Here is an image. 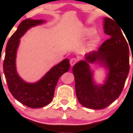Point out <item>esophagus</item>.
Listing matches in <instances>:
<instances>
[{"mask_svg": "<svg viewBox=\"0 0 133 133\" xmlns=\"http://www.w3.org/2000/svg\"><path fill=\"white\" fill-rule=\"evenodd\" d=\"M77 62V59L76 58H72V59L70 60V64H71V66H73L74 64H76Z\"/></svg>", "mask_w": 133, "mask_h": 133, "instance_id": "1", "label": "esophagus"}]
</instances>
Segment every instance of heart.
I'll return each instance as SVG.
<instances>
[{"label": "heart", "instance_id": "obj_1", "mask_svg": "<svg viewBox=\"0 0 133 133\" xmlns=\"http://www.w3.org/2000/svg\"><path fill=\"white\" fill-rule=\"evenodd\" d=\"M84 35L86 37H91L96 33V30L93 28H86L83 31ZM100 42V38L99 36H94V37H92L91 41H89V47L91 49L95 48L97 46L99 43Z\"/></svg>", "mask_w": 133, "mask_h": 133}]
</instances>
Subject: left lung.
<instances>
[{
  "instance_id": "8db88e82",
  "label": "left lung",
  "mask_w": 133,
  "mask_h": 133,
  "mask_svg": "<svg viewBox=\"0 0 133 133\" xmlns=\"http://www.w3.org/2000/svg\"><path fill=\"white\" fill-rule=\"evenodd\" d=\"M121 28L113 20L105 18L104 32L111 38L104 41L97 51L85 55L86 61L73 66L77 98L86 108L104 109L121 94L129 71V51ZM88 62H97L108 69L109 72L104 85L95 84Z\"/></svg>"
}]
</instances>
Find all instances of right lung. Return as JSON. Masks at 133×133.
I'll list each match as a JSON object with an SVG mask.
<instances>
[{
    "mask_svg": "<svg viewBox=\"0 0 133 133\" xmlns=\"http://www.w3.org/2000/svg\"><path fill=\"white\" fill-rule=\"evenodd\" d=\"M42 20L28 19L20 24L10 37L5 48L3 69L9 90L18 101L31 108L45 106L51 102L59 77L70 68L68 59H65L47 72L36 83H27L17 74L16 68V52L21 38L30 27L44 23Z\"/></svg>",
    "mask_w": 133,
    "mask_h": 133,
    "instance_id": "add662e5",
    "label": "right lung"
}]
</instances>
